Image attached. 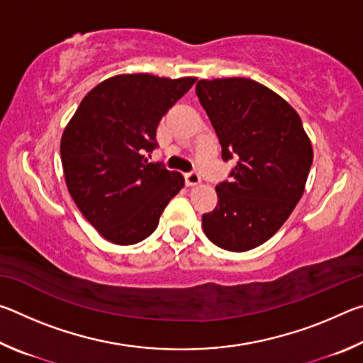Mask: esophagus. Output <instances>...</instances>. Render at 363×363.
<instances>
[{
	"label": "esophagus",
	"instance_id": "34e87169",
	"mask_svg": "<svg viewBox=\"0 0 363 363\" xmlns=\"http://www.w3.org/2000/svg\"><path fill=\"white\" fill-rule=\"evenodd\" d=\"M201 182V177H200V174L196 173V171H190V173H187L186 174V184L187 186H199V184Z\"/></svg>",
	"mask_w": 363,
	"mask_h": 363
}]
</instances>
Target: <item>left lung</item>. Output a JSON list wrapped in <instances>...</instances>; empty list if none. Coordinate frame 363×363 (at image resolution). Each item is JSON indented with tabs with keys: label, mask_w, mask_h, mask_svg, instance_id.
Segmentation results:
<instances>
[{
	"label": "left lung",
	"mask_w": 363,
	"mask_h": 363,
	"mask_svg": "<svg viewBox=\"0 0 363 363\" xmlns=\"http://www.w3.org/2000/svg\"><path fill=\"white\" fill-rule=\"evenodd\" d=\"M195 93L223 160L237 162L230 181L216 186V208L201 216L205 235L227 251L253 250L284 225L303 196L314 158L311 140L296 110L253 79H200Z\"/></svg>",
	"instance_id": "left-lung-1"
}]
</instances>
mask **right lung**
Segmentation results:
<instances>
[{
  "instance_id": "right-lung-1",
  "label": "right lung",
  "mask_w": 363,
  "mask_h": 363,
  "mask_svg": "<svg viewBox=\"0 0 363 363\" xmlns=\"http://www.w3.org/2000/svg\"><path fill=\"white\" fill-rule=\"evenodd\" d=\"M194 77L149 73L104 79L84 96L64 130L67 189L91 225L115 245L143 242L157 229L184 177L149 163L162 116L192 88Z\"/></svg>"
}]
</instances>
